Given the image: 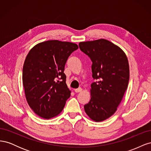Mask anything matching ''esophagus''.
Instances as JSON below:
<instances>
[{"instance_id":"esophagus-1","label":"esophagus","mask_w":151,"mask_h":151,"mask_svg":"<svg viewBox=\"0 0 151 151\" xmlns=\"http://www.w3.org/2000/svg\"><path fill=\"white\" fill-rule=\"evenodd\" d=\"M74 91L76 93H81V91H82V88H79L78 89H74Z\"/></svg>"}]
</instances>
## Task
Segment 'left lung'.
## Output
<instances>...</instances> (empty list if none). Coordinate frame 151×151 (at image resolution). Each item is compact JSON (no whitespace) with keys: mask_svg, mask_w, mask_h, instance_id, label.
I'll return each instance as SVG.
<instances>
[{"mask_svg":"<svg viewBox=\"0 0 151 151\" xmlns=\"http://www.w3.org/2000/svg\"><path fill=\"white\" fill-rule=\"evenodd\" d=\"M80 50L92 61L91 99L84 110L91 120L102 122L116 111L127 89L129 65L124 52L104 39L81 42Z\"/></svg>","mask_w":151,"mask_h":151,"instance_id":"left-lung-1","label":"left lung"}]
</instances>
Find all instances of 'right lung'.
<instances>
[{"label":"right lung","mask_w":151,"mask_h":151,"mask_svg":"<svg viewBox=\"0 0 151 151\" xmlns=\"http://www.w3.org/2000/svg\"><path fill=\"white\" fill-rule=\"evenodd\" d=\"M77 45L48 40L32 48L24 63L22 84L33 111L45 119L57 116L65 106L70 91L63 73L67 59Z\"/></svg>","instance_id":"right-lung-1"}]
</instances>
